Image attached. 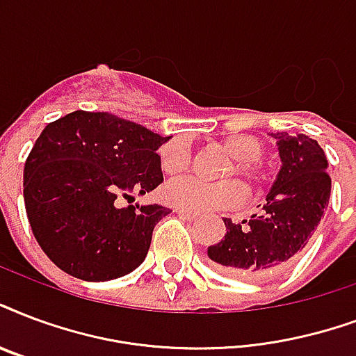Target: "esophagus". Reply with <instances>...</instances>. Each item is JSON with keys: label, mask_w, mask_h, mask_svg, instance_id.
I'll return each mask as SVG.
<instances>
[{"label": "esophagus", "mask_w": 356, "mask_h": 356, "mask_svg": "<svg viewBox=\"0 0 356 356\" xmlns=\"http://www.w3.org/2000/svg\"><path fill=\"white\" fill-rule=\"evenodd\" d=\"M175 213H177L181 218H186V220H196L197 218L196 213H188V211H183V209H175Z\"/></svg>", "instance_id": "34e87169"}]
</instances>
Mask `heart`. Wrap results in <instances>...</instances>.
<instances>
[{
    "label": "heart",
    "mask_w": 356,
    "mask_h": 356,
    "mask_svg": "<svg viewBox=\"0 0 356 356\" xmlns=\"http://www.w3.org/2000/svg\"><path fill=\"white\" fill-rule=\"evenodd\" d=\"M222 147L232 159L233 166L226 175L237 172L250 184L261 181V173L257 170V162L263 156V143L252 134H235L222 142ZM190 164L188 145L184 142H172L160 149V166L168 175L184 172ZM244 196L243 186L237 181L209 184L194 177L173 179L162 188V200L175 209H183L188 213H207L214 209H226L237 205Z\"/></svg>",
    "instance_id": "b5f03b06"
}]
</instances>
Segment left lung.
Returning a JSON list of instances; mask_svg holds the SVG:
<instances>
[{
    "mask_svg": "<svg viewBox=\"0 0 356 356\" xmlns=\"http://www.w3.org/2000/svg\"><path fill=\"white\" fill-rule=\"evenodd\" d=\"M282 166L259 214L241 224L224 218L226 235L207 256L241 280L267 278L286 268L316 232L330 197L329 162L306 134H273Z\"/></svg>",
    "mask_w": 356,
    "mask_h": 356,
    "instance_id": "8db88e82",
    "label": "left lung"
}]
</instances>
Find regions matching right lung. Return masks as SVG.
I'll return each mask as SVG.
<instances>
[{"label":"right lung","mask_w":356,"mask_h":356,"mask_svg":"<svg viewBox=\"0 0 356 356\" xmlns=\"http://www.w3.org/2000/svg\"><path fill=\"white\" fill-rule=\"evenodd\" d=\"M170 138L106 112H72L46 124L24 168V202L33 235L67 275L106 282L145 259L154 226L170 209L119 207L164 181Z\"/></svg>","instance_id":"add662e5"}]
</instances>
